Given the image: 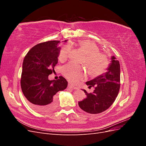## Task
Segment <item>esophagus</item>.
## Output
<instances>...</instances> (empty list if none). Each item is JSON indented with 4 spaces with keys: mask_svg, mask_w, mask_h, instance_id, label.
<instances>
[{
    "mask_svg": "<svg viewBox=\"0 0 146 146\" xmlns=\"http://www.w3.org/2000/svg\"><path fill=\"white\" fill-rule=\"evenodd\" d=\"M68 87H69V88H72V89H73V90H77V89H78L77 87L73 86V85H72V84H70V83H69V84H68Z\"/></svg>",
    "mask_w": 146,
    "mask_h": 146,
    "instance_id": "obj_1",
    "label": "esophagus"
}]
</instances>
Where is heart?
I'll return each mask as SVG.
<instances>
[{
  "label": "heart",
  "mask_w": 146,
  "mask_h": 146,
  "mask_svg": "<svg viewBox=\"0 0 146 146\" xmlns=\"http://www.w3.org/2000/svg\"><path fill=\"white\" fill-rule=\"evenodd\" d=\"M77 45L86 54L85 61L90 73L93 76L103 73L108 65L107 56L100 52L99 47L95 43L88 40L80 41ZM70 47L66 45L61 48L60 59L66 60L69 56ZM63 73L68 80L73 83H77L85 77V69L82 66L73 62H70L63 68Z\"/></svg>",
  "instance_id": "obj_1"
}]
</instances>
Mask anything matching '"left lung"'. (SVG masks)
Instances as JSON below:
<instances>
[{
  "instance_id": "obj_1",
  "label": "left lung",
  "mask_w": 146,
  "mask_h": 146,
  "mask_svg": "<svg viewBox=\"0 0 146 146\" xmlns=\"http://www.w3.org/2000/svg\"><path fill=\"white\" fill-rule=\"evenodd\" d=\"M104 72L92 80L86 82L88 88L94 87L92 93H88L86 98L79 102L80 108L90 114L100 113L107 110L115 100L120 88V64L114 56H111V63Z\"/></svg>"
}]
</instances>
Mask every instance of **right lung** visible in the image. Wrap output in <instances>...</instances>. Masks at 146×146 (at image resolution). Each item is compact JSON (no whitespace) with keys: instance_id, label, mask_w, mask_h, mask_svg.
Instances as JSON below:
<instances>
[{"instance_id":"add662e5","label":"right lung","mask_w":146,"mask_h":146,"mask_svg":"<svg viewBox=\"0 0 146 146\" xmlns=\"http://www.w3.org/2000/svg\"><path fill=\"white\" fill-rule=\"evenodd\" d=\"M60 43V41H50L38 44L29 51L23 61L21 89L31 108L39 113L54 110L58 104L56 93L68 86L62 76L57 80L48 78L58 63Z\"/></svg>"}]
</instances>
